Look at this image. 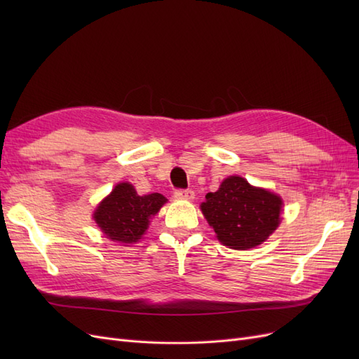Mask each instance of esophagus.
<instances>
[{
	"label": "esophagus",
	"instance_id": "esophagus-1",
	"mask_svg": "<svg viewBox=\"0 0 359 359\" xmlns=\"http://www.w3.org/2000/svg\"><path fill=\"white\" fill-rule=\"evenodd\" d=\"M173 196H175L177 199H182V201H191V199H194V191L189 190V189L187 190L180 189V190H175Z\"/></svg>",
	"mask_w": 359,
	"mask_h": 359
}]
</instances>
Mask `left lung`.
I'll list each match as a JSON object with an SVG mask.
<instances>
[{
    "label": "left lung",
    "mask_w": 359,
    "mask_h": 359,
    "mask_svg": "<svg viewBox=\"0 0 359 359\" xmlns=\"http://www.w3.org/2000/svg\"><path fill=\"white\" fill-rule=\"evenodd\" d=\"M201 210L220 243L247 250L264 243L280 223L281 198L256 189L241 178H226L220 189L208 193Z\"/></svg>",
    "instance_id": "left-lung-1"
}]
</instances>
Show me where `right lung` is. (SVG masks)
Instances as JSON below:
<instances>
[{"label": "right lung", "mask_w": 359, "mask_h": 359, "mask_svg": "<svg viewBox=\"0 0 359 359\" xmlns=\"http://www.w3.org/2000/svg\"><path fill=\"white\" fill-rule=\"evenodd\" d=\"M166 201L160 193L139 196L132 184L121 182L97 206L94 220L112 241L136 243L148 229L151 217L160 211Z\"/></svg>", "instance_id": "1"}]
</instances>
